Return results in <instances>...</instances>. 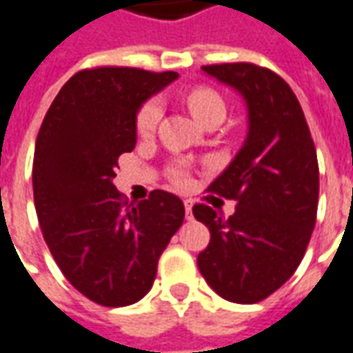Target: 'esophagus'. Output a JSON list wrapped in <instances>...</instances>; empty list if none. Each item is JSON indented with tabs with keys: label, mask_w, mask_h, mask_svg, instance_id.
Instances as JSON below:
<instances>
[{
	"label": "esophagus",
	"mask_w": 353,
	"mask_h": 353,
	"mask_svg": "<svg viewBox=\"0 0 353 353\" xmlns=\"http://www.w3.org/2000/svg\"><path fill=\"white\" fill-rule=\"evenodd\" d=\"M185 218L187 219H193V204H191V201H185Z\"/></svg>",
	"instance_id": "esophagus-1"
}]
</instances>
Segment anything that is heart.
Masks as SVG:
<instances>
[{
	"mask_svg": "<svg viewBox=\"0 0 353 353\" xmlns=\"http://www.w3.org/2000/svg\"><path fill=\"white\" fill-rule=\"evenodd\" d=\"M187 105L191 108V112L194 118L201 122V124H208L214 118H223L225 117V101L219 95L218 91H214L212 88H194L187 93ZM160 118H162V103L157 97H152L147 103H143L141 108L137 110V117H135V132L143 139H149L154 135L157 128H159ZM172 181L177 187H187L191 183V176H189V170L177 164L170 172Z\"/></svg>",
	"mask_w": 353,
	"mask_h": 353,
	"instance_id": "obj_1",
	"label": "heart"
}]
</instances>
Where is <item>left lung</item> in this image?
Segmentation results:
<instances>
[{
    "label": "left lung",
    "instance_id": "obj_1",
    "mask_svg": "<svg viewBox=\"0 0 353 353\" xmlns=\"http://www.w3.org/2000/svg\"><path fill=\"white\" fill-rule=\"evenodd\" d=\"M202 70L245 97L248 134L208 187L235 201V214L223 218L206 204L193 206L194 218L210 229L196 263L219 296L256 304L294 275L312 239L319 201L315 145L294 91L279 74L252 63Z\"/></svg>",
    "mask_w": 353,
    "mask_h": 353
}]
</instances>
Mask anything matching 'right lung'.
Listing matches in <instances>:
<instances>
[{
  "label": "right lung",
  "mask_w": 353,
  "mask_h": 353,
  "mask_svg": "<svg viewBox=\"0 0 353 353\" xmlns=\"http://www.w3.org/2000/svg\"><path fill=\"white\" fill-rule=\"evenodd\" d=\"M176 78L172 70L83 68L57 93L39 128L32 166L39 228L59 270L95 304L141 300L183 223L176 194L157 189L134 204L112 183L120 154L137 141L139 107Z\"/></svg>",
  "instance_id": "add662e5"
}]
</instances>
